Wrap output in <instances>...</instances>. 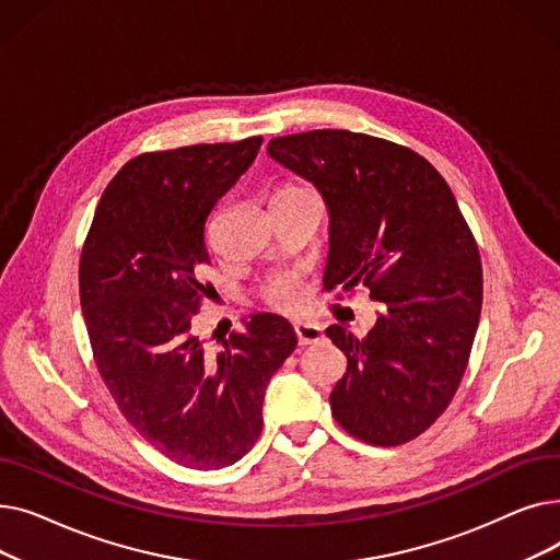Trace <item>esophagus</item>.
Instances as JSON below:
<instances>
[{"mask_svg":"<svg viewBox=\"0 0 560 560\" xmlns=\"http://www.w3.org/2000/svg\"><path fill=\"white\" fill-rule=\"evenodd\" d=\"M295 336L300 345H315L322 340V329L317 325H306V322H300L295 325Z\"/></svg>","mask_w":560,"mask_h":560,"instance_id":"34e87169","label":"esophagus"}]
</instances>
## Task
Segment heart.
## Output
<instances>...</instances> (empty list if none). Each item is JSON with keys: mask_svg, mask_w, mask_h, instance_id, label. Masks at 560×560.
Masks as SVG:
<instances>
[{"mask_svg": "<svg viewBox=\"0 0 560 560\" xmlns=\"http://www.w3.org/2000/svg\"><path fill=\"white\" fill-rule=\"evenodd\" d=\"M302 190H308V188L288 184V186H281L277 190V195H292V192H302ZM260 295L272 308L288 313V315L300 313L306 304L304 283L295 272H279V275L268 277L260 285Z\"/></svg>", "mask_w": 560, "mask_h": 560, "instance_id": "heart-1", "label": "heart"}]
</instances>
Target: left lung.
Masks as SVG:
<instances>
[{"mask_svg":"<svg viewBox=\"0 0 560 560\" xmlns=\"http://www.w3.org/2000/svg\"><path fill=\"white\" fill-rule=\"evenodd\" d=\"M268 152L327 201V288H365L381 304L365 338L327 329L347 357L331 413L368 445H404L445 413L465 374L483 302L475 235L440 172L404 144L315 129L272 138Z\"/></svg>","mask_w":560,"mask_h":560,"instance_id":"1","label":"left lung"}]
</instances>
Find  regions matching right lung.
Returning a JSON list of instances; mask_svg holds the SVG:
<instances>
[{"label":"right lung","mask_w":560,"mask_h":560,"mask_svg":"<svg viewBox=\"0 0 560 560\" xmlns=\"http://www.w3.org/2000/svg\"><path fill=\"white\" fill-rule=\"evenodd\" d=\"M260 136L144 152L113 176L85 235L79 298L93 359L127 422L170 460L220 469L262 429V397L295 351L290 322L256 313L220 351L195 334L213 285L206 218Z\"/></svg>","instance_id":"1"}]
</instances>
